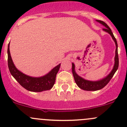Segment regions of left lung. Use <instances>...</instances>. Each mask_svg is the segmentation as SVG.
<instances>
[{"label": "left lung", "mask_w": 127, "mask_h": 127, "mask_svg": "<svg viewBox=\"0 0 127 127\" xmlns=\"http://www.w3.org/2000/svg\"><path fill=\"white\" fill-rule=\"evenodd\" d=\"M97 22L101 24H103L105 28H104V31L106 32L109 33L112 37V39L114 41L115 43H116V55H115L114 58V65L113 69H112L111 72L108 74L106 77H105L103 79H101L99 80H97V81H90V80H85L84 78L81 77L79 76L76 72L75 71V65L74 64L72 63V71L73 76H74V80H75V83L77 85V86L81 89L84 90L86 91H96L102 89V88L104 87L106 85L109 83V82L112 79L113 75H114L115 72L117 70L119 67V56H118V45H117V42L116 40V39L115 38L114 35L113 33L112 32V31L110 29L109 27L107 26V24L105 23L104 22L101 20H96Z\"/></svg>", "instance_id": "1"}]
</instances>
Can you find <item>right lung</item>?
Masks as SVG:
<instances>
[{"label":"right lung","instance_id":"add662e5","mask_svg":"<svg viewBox=\"0 0 127 127\" xmlns=\"http://www.w3.org/2000/svg\"><path fill=\"white\" fill-rule=\"evenodd\" d=\"M10 43L8 45V66L9 71L16 81L27 90L34 92H40L49 90L53 87L56 76L60 69L61 64L52 69L48 74L39 77L29 76L19 71L14 64L10 52Z\"/></svg>","mask_w":127,"mask_h":127}]
</instances>
